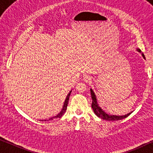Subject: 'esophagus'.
<instances>
[{"label": "esophagus", "mask_w": 153, "mask_h": 153, "mask_svg": "<svg viewBox=\"0 0 153 153\" xmlns=\"http://www.w3.org/2000/svg\"><path fill=\"white\" fill-rule=\"evenodd\" d=\"M83 81H84L85 82H86V83H90V82H91L92 79L91 78V76H85L84 77H83Z\"/></svg>", "instance_id": "esophagus-1"}]
</instances>
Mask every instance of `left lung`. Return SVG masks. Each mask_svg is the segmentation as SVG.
<instances>
[{"label": "left lung", "mask_w": 153, "mask_h": 153, "mask_svg": "<svg viewBox=\"0 0 153 153\" xmlns=\"http://www.w3.org/2000/svg\"><path fill=\"white\" fill-rule=\"evenodd\" d=\"M137 51H139V53H141L142 56H143V58H144V59H146L145 56H144V54L142 53L141 50H140L139 49H137ZM91 97H92V105H91L92 108H93V111L95 114L96 116L99 117V118H101L102 119H103V120H108V121L122 120V119L127 118V116H129V115L132 113V111H131L130 113H129V114L123 115V116H116V115L108 114L107 113H106L105 111H104L102 109L101 107H100L99 104H98L97 97H96L95 94V93H94V91H93V89L92 88H91Z\"/></svg>", "instance_id": "obj_1"}]
</instances>
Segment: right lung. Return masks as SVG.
<instances>
[{
    "mask_svg": "<svg viewBox=\"0 0 153 153\" xmlns=\"http://www.w3.org/2000/svg\"><path fill=\"white\" fill-rule=\"evenodd\" d=\"M71 92H72V91H70V93H68V95H67V97L65 98V102H64L63 106H62V108L61 111H60L58 113V114L56 115V116L51 117V118H50L49 119H45V120H42V121H49V120H53V119H57V118H61L62 115L65 114V112L66 110H67V107H68V101H69V98H70V95L71 94Z\"/></svg>",
    "mask_w": 153,
    "mask_h": 153,
    "instance_id": "obj_1",
    "label": "right lung"
}]
</instances>
